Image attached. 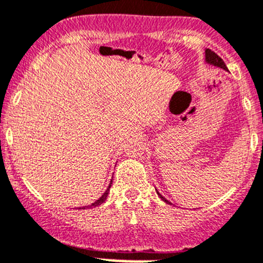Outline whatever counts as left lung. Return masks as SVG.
I'll return each instance as SVG.
<instances>
[{
    "label": "left lung",
    "mask_w": 263,
    "mask_h": 263,
    "mask_svg": "<svg viewBox=\"0 0 263 263\" xmlns=\"http://www.w3.org/2000/svg\"><path fill=\"white\" fill-rule=\"evenodd\" d=\"M205 63H206V64H209V65L217 66V68H220V69H224V70H228V68H227V65L224 64V62H223V60L220 59V58L218 57V55L215 54L214 51L209 50V49H205ZM156 193H157V195H159V197L165 201V203L171 204L170 201H168L167 199H165L164 197H162V195L160 194V193L157 192V190H156Z\"/></svg>",
    "instance_id": "left-lung-1"
}]
</instances>
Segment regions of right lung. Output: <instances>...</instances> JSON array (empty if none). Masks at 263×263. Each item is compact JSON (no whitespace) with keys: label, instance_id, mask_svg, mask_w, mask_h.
Wrapping results in <instances>:
<instances>
[{"label":"right lung","instance_id":"obj_1","mask_svg":"<svg viewBox=\"0 0 263 263\" xmlns=\"http://www.w3.org/2000/svg\"><path fill=\"white\" fill-rule=\"evenodd\" d=\"M110 185H112V180H110L109 185H108V187H107V190H106V192L103 193V195H102V197L99 198L98 200H96L95 203H92V204H90V205H85V206H83V209H85V208H87V209H89V208H95V206H98V205H101V204L103 203L104 200H106L107 197H108V193H109V189H110ZM79 209H81V208H79Z\"/></svg>","mask_w":263,"mask_h":263}]
</instances>
